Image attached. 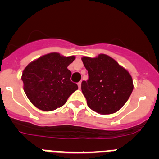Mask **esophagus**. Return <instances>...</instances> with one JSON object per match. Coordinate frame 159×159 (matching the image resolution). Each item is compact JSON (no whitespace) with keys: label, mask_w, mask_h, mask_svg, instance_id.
<instances>
[{"label":"esophagus","mask_w":159,"mask_h":159,"mask_svg":"<svg viewBox=\"0 0 159 159\" xmlns=\"http://www.w3.org/2000/svg\"><path fill=\"white\" fill-rule=\"evenodd\" d=\"M78 88H79V89H81V81H80V82L78 83Z\"/></svg>","instance_id":"esophagus-1"}]
</instances>
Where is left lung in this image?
I'll return each instance as SVG.
<instances>
[{"label": "left lung", "mask_w": 159, "mask_h": 159, "mask_svg": "<svg viewBox=\"0 0 159 159\" xmlns=\"http://www.w3.org/2000/svg\"><path fill=\"white\" fill-rule=\"evenodd\" d=\"M89 72V80L81 83L88 106L100 115H110L121 109L133 91L129 72L115 59L105 54L81 57Z\"/></svg>", "instance_id": "obj_1"}]
</instances>
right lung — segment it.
<instances>
[{
  "mask_svg": "<svg viewBox=\"0 0 159 159\" xmlns=\"http://www.w3.org/2000/svg\"><path fill=\"white\" fill-rule=\"evenodd\" d=\"M75 56L65 57L52 52L28 64L22 73L24 91L36 108L51 111L63 106L78 85L70 81L68 66Z\"/></svg>",
  "mask_w": 159,
  "mask_h": 159,
  "instance_id": "obj_1",
  "label": "right lung"
}]
</instances>
